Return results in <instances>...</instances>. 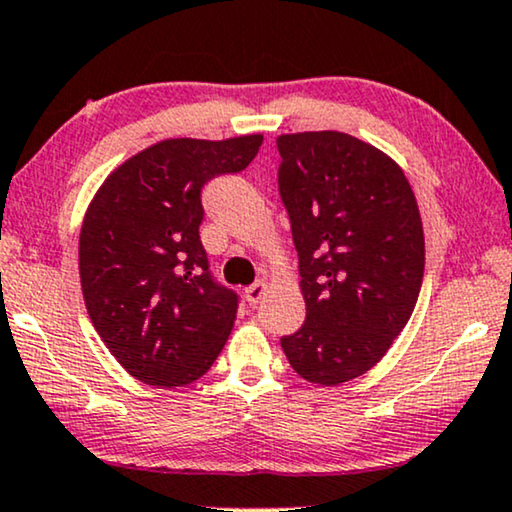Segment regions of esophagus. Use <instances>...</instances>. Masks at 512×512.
Returning a JSON list of instances; mask_svg holds the SVG:
<instances>
[{"label":"esophagus","mask_w":512,"mask_h":512,"mask_svg":"<svg viewBox=\"0 0 512 512\" xmlns=\"http://www.w3.org/2000/svg\"><path fill=\"white\" fill-rule=\"evenodd\" d=\"M267 290H269L267 281H255L250 288H245V299H248V304L255 306L264 295H267Z\"/></svg>","instance_id":"obj_1"}]
</instances>
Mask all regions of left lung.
<instances>
[{
    "instance_id": "8db88e82",
    "label": "left lung",
    "mask_w": 512,
    "mask_h": 512,
    "mask_svg": "<svg viewBox=\"0 0 512 512\" xmlns=\"http://www.w3.org/2000/svg\"><path fill=\"white\" fill-rule=\"evenodd\" d=\"M306 323L283 337L299 377L339 386L372 370L417 306L424 227L403 168L339 131L276 138Z\"/></svg>"
}]
</instances>
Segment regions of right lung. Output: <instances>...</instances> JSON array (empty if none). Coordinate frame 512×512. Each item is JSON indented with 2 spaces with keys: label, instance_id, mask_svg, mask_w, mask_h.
I'll use <instances>...</instances> for the list:
<instances>
[{
  "label": "right lung",
  "instance_id": "1",
  "mask_svg": "<svg viewBox=\"0 0 512 512\" xmlns=\"http://www.w3.org/2000/svg\"><path fill=\"white\" fill-rule=\"evenodd\" d=\"M262 140L154 142L114 168L88 203L79 234L88 318L142 384H192L227 344L238 297L208 274L201 187L243 170Z\"/></svg>",
  "mask_w": 512,
  "mask_h": 512
}]
</instances>
